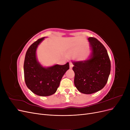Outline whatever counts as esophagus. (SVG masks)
I'll use <instances>...</instances> for the list:
<instances>
[{
    "instance_id": "obj_1",
    "label": "esophagus",
    "mask_w": 130,
    "mask_h": 130,
    "mask_svg": "<svg viewBox=\"0 0 130 130\" xmlns=\"http://www.w3.org/2000/svg\"><path fill=\"white\" fill-rule=\"evenodd\" d=\"M73 63H72V62H70V63H69V67H70V68L72 69V68H73Z\"/></svg>"
}]
</instances>
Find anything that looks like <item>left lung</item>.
<instances>
[{"label":"left lung","instance_id":"obj_1","mask_svg":"<svg viewBox=\"0 0 130 130\" xmlns=\"http://www.w3.org/2000/svg\"><path fill=\"white\" fill-rule=\"evenodd\" d=\"M91 49L87 60L73 62L74 85L80 92L90 94L103 89L111 72V62L105 47L96 38H88Z\"/></svg>","mask_w":130,"mask_h":130}]
</instances>
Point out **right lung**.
Wrapping results in <instances>:
<instances>
[{
	"label": "right lung",
	"instance_id": "1",
	"mask_svg": "<svg viewBox=\"0 0 130 130\" xmlns=\"http://www.w3.org/2000/svg\"><path fill=\"white\" fill-rule=\"evenodd\" d=\"M44 38L38 39L30 46L26 53L24 63L26 86L34 94L42 96H50L55 93L63 76L69 69L68 62L64 65L55 64L44 67L37 61L36 50Z\"/></svg>",
	"mask_w": 130,
	"mask_h": 130
}]
</instances>
